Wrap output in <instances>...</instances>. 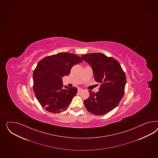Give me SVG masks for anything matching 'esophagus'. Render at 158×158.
Instances as JSON below:
<instances>
[{
  "instance_id": "obj_1",
  "label": "esophagus",
  "mask_w": 158,
  "mask_h": 158,
  "mask_svg": "<svg viewBox=\"0 0 158 158\" xmlns=\"http://www.w3.org/2000/svg\"><path fill=\"white\" fill-rule=\"evenodd\" d=\"M82 89L81 88H78V92H81V91H82Z\"/></svg>"
}]
</instances>
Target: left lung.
<instances>
[{
  "label": "left lung",
  "mask_w": 158,
  "mask_h": 158,
  "mask_svg": "<svg viewBox=\"0 0 158 158\" xmlns=\"http://www.w3.org/2000/svg\"><path fill=\"white\" fill-rule=\"evenodd\" d=\"M81 58L92 68L95 81L100 83L99 92L91 90L84 101L86 110L94 115H104L115 108L125 92L126 78L119 63L103 54L82 55Z\"/></svg>",
  "instance_id": "obj_1"
}]
</instances>
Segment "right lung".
I'll list each match as a JSON object with an SVG mask.
<instances>
[{
    "label": "right lung",
    "instance_id": "1",
    "mask_svg": "<svg viewBox=\"0 0 158 158\" xmlns=\"http://www.w3.org/2000/svg\"><path fill=\"white\" fill-rule=\"evenodd\" d=\"M78 55L60 52L46 56L37 64L33 74V91L43 108L52 113L62 112L76 95V87L62 89V77L69 76L73 66L81 63Z\"/></svg>",
    "mask_w": 158,
    "mask_h": 158
}]
</instances>
